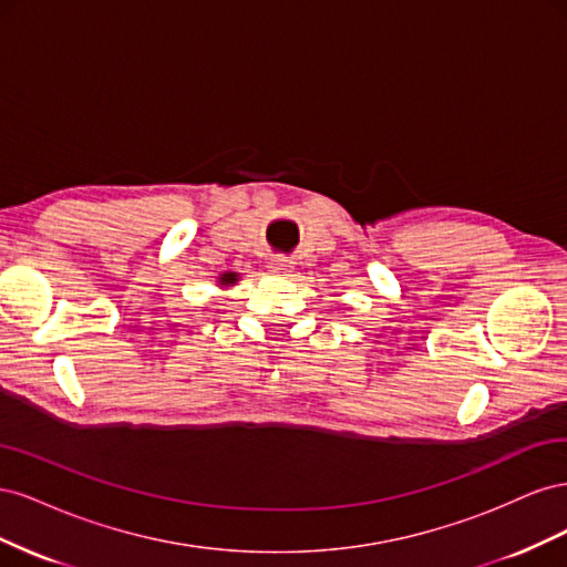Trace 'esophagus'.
Wrapping results in <instances>:
<instances>
[{
    "label": "esophagus",
    "mask_w": 567,
    "mask_h": 567,
    "mask_svg": "<svg viewBox=\"0 0 567 567\" xmlns=\"http://www.w3.org/2000/svg\"><path fill=\"white\" fill-rule=\"evenodd\" d=\"M290 262L288 260H284V257H277V260H271V265H269V269L271 271H281V269H286Z\"/></svg>",
    "instance_id": "obj_1"
}]
</instances>
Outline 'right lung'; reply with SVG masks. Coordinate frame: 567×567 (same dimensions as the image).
I'll return each instance as SVG.
<instances>
[{
  "label": "right lung",
  "instance_id": "right-lung-1",
  "mask_svg": "<svg viewBox=\"0 0 567 567\" xmlns=\"http://www.w3.org/2000/svg\"><path fill=\"white\" fill-rule=\"evenodd\" d=\"M236 281H238V274H236V271L219 274V286H234Z\"/></svg>",
  "mask_w": 567,
  "mask_h": 567
}]
</instances>
